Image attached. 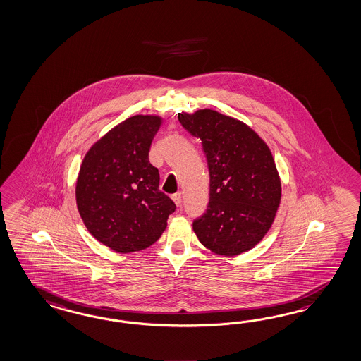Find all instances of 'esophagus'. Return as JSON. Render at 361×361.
Wrapping results in <instances>:
<instances>
[{"label":"esophagus","mask_w":361,"mask_h":361,"mask_svg":"<svg viewBox=\"0 0 361 361\" xmlns=\"http://www.w3.org/2000/svg\"><path fill=\"white\" fill-rule=\"evenodd\" d=\"M171 199H173V202L176 203V206L182 204V194L180 192H176L174 195H171Z\"/></svg>","instance_id":"1"}]
</instances>
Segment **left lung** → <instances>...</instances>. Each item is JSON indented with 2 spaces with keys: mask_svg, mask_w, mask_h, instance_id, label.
<instances>
[{
  "mask_svg": "<svg viewBox=\"0 0 361 361\" xmlns=\"http://www.w3.org/2000/svg\"><path fill=\"white\" fill-rule=\"evenodd\" d=\"M178 120L202 141L208 165L209 203L192 224L196 236L220 256L250 250L268 233L282 195L268 145L249 125L214 109L178 114Z\"/></svg>",
  "mask_w": 361,
  "mask_h": 361,
  "instance_id": "1",
  "label": "left lung"
}]
</instances>
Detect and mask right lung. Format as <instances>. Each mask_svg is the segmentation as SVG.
I'll list each match as a JSON object with an SVG mask.
<instances>
[{
	"instance_id": "obj_1",
	"label": "right lung",
	"mask_w": 361,
	"mask_h": 361,
	"mask_svg": "<svg viewBox=\"0 0 361 361\" xmlns=\"http://www.w3.org/2000/svg\"><path fill=\"white\" fill-rule=\"evenodd\" d=\"M164 118L135 114L116 125L84 155L76 179V206L88 232L117 253L153 245L176 211L159 191L149 150Z\"/></svg>"
}]
</instances>
